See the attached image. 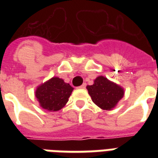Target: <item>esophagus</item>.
Wrapping results in <instances>:
<instances>
[{
  "instance_id": "34e87169",
  "label": "esophagus",
  "mask_w": 158,
  "mask_h": 158,
  "mask_svg": "<svg viewBox=\"0 0 158 158\" xmlns=\"http://www.w3.org/2000/svg\"><path fill=\"white\" fill-rule=\"evenodd\" d=\"M85 88H86V84H83L81 86L79 87V89H84Z\"/></svg>"
}]
</instances>
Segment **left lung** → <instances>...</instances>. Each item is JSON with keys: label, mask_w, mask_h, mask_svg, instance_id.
Instances as JSON below:
<instances>
[{"label": "left lung", "mask_w": 158, "mask_h": 158, "mask_svg": "<svg viewBox=\"0 0 158 158\" xmlns=\"http://www.w3.org/2000/svg\"><path fill=\"white\" fill-rule=\"evenodd\" d=\"M87 89L92 100L102 110H112L124 96V89L118 84L108 80L103 76H98L93 85H88Z\"/></svg>", "instance_id": "8db88e82"}]
</instances>
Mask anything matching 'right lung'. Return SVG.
Masks as SVG:
<instances>
[{
	"instance_id": "obj_1",
	"label": "right lung",
	"mask_w": 158,
	"mask_h": 158,
	"mask_svg": "<svg viewBox=\"0 0 158 158\" xmlns=\"http://www.w3.org/2000/svg\"><path fill=\"white\" fill-rule=\"evenodd\" d=\"M73 89L62 79L53 77L37 88L35 96L43 109L56 111L67 103Z\"/></svg>"
}]
</instances>
